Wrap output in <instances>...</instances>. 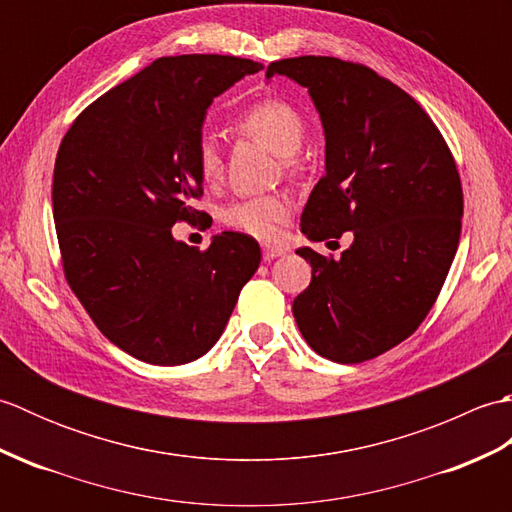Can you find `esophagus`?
Segmentation results:
<instances>
[{"mask_svg":"<svg viewBox=\"0 0 512 512\" xmlns=\"http://www.w3.org/2000/svg\"><path fill=\"white\" fill-rule=\"evenodd\" d=\"M281 255H286V248H281V246H264V259H266V262H270V259H277Z\"/></svg>","mask_w":512,"mask_h":512,"instance_id":"34e87169","label":"esophagus"}]
</instances>
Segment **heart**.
<instances>
[{
	"label": "heart",
	"instance_id": "heart-1",
	"mask_svg": "<svg viewBox=\"0 0 512 512\" xmlns=\"http://www.w3.org/2000/svg\"><path fill=\"white\" fill-rule=\"evenodd\" d=\"M235 127L244 136H250L266 145L279 158H286V167H295V156L306 134V121L295 105L281 99H266L250 105L244 114L237 116ZM195 165L200 178L213 184L222 176V154L211 136H202L195 147ZM292 204L284 193L257 195V198L237 200L226 206L222 222L239 233L257 239H275L279 228L288 222Z\"/></svg>",
	"mask_w": 512,
	"mask_h": 512
}]
</instances>
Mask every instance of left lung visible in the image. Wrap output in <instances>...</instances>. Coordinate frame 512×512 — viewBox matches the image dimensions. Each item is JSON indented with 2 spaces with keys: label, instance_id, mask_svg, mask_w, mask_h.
Here are the masks:
<instances>
[{
  "label": "left lung",
  "instance_id": "8db88e82",
  "mask_svg": "<svg viewBox=\"0 0 512 512\" xmlns=\"http://www.w3.org/2000/svg\"><path fill=\"white\" fill-rule=\"evenodd\" d=\"M308 88L325 134V176L301 213L312 242L352 233L341 259L312 266L292 314L314 352L363 363L418 330L449 275L462 231V182L429 114L374 70L334 57L268 65Z\"/></svg>",
  "mask_w": 512,
  "mask_h": 512
}]
</instances>
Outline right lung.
<instances>
[{"label": "right lung", "mask_w": 512, "mask_h": 512, "mask_svg": "<svg viewBox=\"0 0 512 512\" xmlns=\"http://www.w3.org/2000/svg\"><path fill=\"white\" fill-rule=\"evenodd\" d=\"M262 63L224 54L156 59L99 96L63 136L52 213L63 273L107 339L151 365H184L220 339L262 250L224 231L198 250L171 226L202 213L195 147L206 110Z\"/></svg>", "instance_id": "1"}]
</instances>
